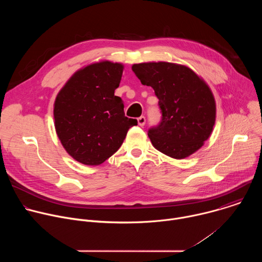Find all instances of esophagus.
Returning <instances> with one entry per match:
<instances>
[{
    "mask_svg": "<svg viewBox=\"0 0 262 262\" xmlns=\"http://www.w3.org/2000/svg\"><path fill=\"white\" fill-rule=\"evenodd\" d=\"M145 123H146V118H145L144 116H141V117L138 118V124H139L140 126H144Z\"/></svg>",
    "mask_w": 262,
    "mask_h": 262,
    "instance_id": "esophagus-1",
    "label": "esophagus"
}]
</instances>
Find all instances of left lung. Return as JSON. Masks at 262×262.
Masks as SVG:
<instances>
[{"mask_svg":"<svg viewBox=\"0 0 262 262\" xmlns=\"http://www.w3.org/2000/svg\"><path fill=\"white\" fill-rule=\"evenodd\" d=\"M132 69L159 98L162 121L148 132L154 147L176 160L196 152L215 122V100L206 82L190 67L177 63H139Z\"/></svg>","mask_w":262,"mask_h":262,"instance_id":"8db88e82","label":"left lung"}]
</instances>
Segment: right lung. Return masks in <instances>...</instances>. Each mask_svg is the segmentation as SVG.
<instances>
[{
  "mask_svg": "<svg viewBox=\"0 0 262 262\" xmlns=\"http://www.w3.org/2000/svg\"><path fill=\"white\" fill-rule=\"evenodd\" d=\"M123 68L106 60L91 63L74 72L56 97L57 136L66 152L83 165L102 164L138 124L125 117L123 100L114 94Z\"/></svg>",
  "mask_w": 262,
  "mask_h": 262,
  "instance_id": "add662e5",
  "label": "right lung"
}]
</instances>
